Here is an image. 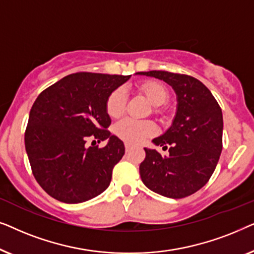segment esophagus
<instances>
[{"instance_id":"34e87169","label":"esophagus","mask_w":254,"mask_h":254,"mask_svg":"<svg viewBox=\"0 0 254 254\" xmlns=\"http://www.w3.org/2000/svg\"><path fill=\"white\" fill-rule=\"evenodd\" d=\"M125 149H126V152H129L131 150V145L129 143H125Z\"/></svg>"}]
</instances>
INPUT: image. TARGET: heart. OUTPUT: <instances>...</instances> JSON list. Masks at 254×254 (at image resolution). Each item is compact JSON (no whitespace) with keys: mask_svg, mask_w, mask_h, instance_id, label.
<instances>
[{"mask_svg":"<svg viewBox=\"0 0 254 254\" xmlns=\"http://www.w3.org/2000/svg\"><path fill=\"white\" fill-rule=\"evenodd\" d=\"M138 91L152 105V113L161 116L165 109L162 105L169 98V90L157 81H147L138 85ZM126 93L123 89H116L107 97L105 109L110 118L118 119L126 109ZM156 127L151 121H135L124 119L114 126V133L121 140L130 144H137L155 134Z\"/></svg>","mask_w":254,"mask_h":254,"instance_id":"1","label":"heart"}]
</instances>
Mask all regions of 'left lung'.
Returning <instances> with one entry per match:
<instances>
[{
  "label": "left lung",
  "instance_id": "left-lung-1",
  "mask_svg": "<svg viewBox=\"0 0 254 254\" xmlns=\"http://www.w3.org/2000/svg\"><path fill=\"white\" fill-rule=\"evenodd\" d=\"M168 83L178 98L172 126L152 142L169 156L145 149L140 164L142 182L152 192L182 199L206 185L216 168L222 151L223 117L209 89L199 79L185 74L151 70L141 71Z\"/></svg>",
  "mask_w": 254,
  "mask_h": 254
}]
</instances>
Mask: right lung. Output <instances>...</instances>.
I'll return each mask as SVG.
<instances>
[{
    "label": "right lung",
    "mask_w": 254,
    "mask_h": 254,
    "mask_svg": "<svg viewBox=\"0 0 254 254\" xmlns=\"http://www.w3.org/2000/svg\"><path fill=\"white\" fill-rule=\"evenodd\" d=\"M129 77L75 72L37 97L24 140L34 178L48 195L79 203L109 187L125 145L107 129L111 119L105 104L110 93ZM89 137L109 142L102 148L88 147Z\"/></svg>",
    "instance_id": "add662e5"
}]
</instances>
